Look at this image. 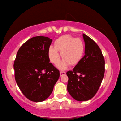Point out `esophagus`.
I'll use <instances>...</instances> for the list:
<instances>
[{"instance_id":"34e87169","label":"esophagus","mask_w":121,"mask_h":121,"mask_svg":"<svg viewBox=\"0 0 121 121\" xmlns=\"http://www.w3.org/2000/svg\"><path fill=\"white\" fill-rule=\"evenodd\" d=\"M66 74L65 72H64V71H60V76H62L65 75Z\"/></svg>"}]
</instances>
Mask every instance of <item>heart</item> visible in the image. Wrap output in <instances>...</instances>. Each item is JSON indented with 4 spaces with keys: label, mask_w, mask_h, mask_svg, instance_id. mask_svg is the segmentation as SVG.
I'll return each instance as SVG.
<instances>
[{
    "label": "heart",
    "mask_w": 121,
    "mask_h": 121,
    "mask_svg": "<svg viewBox=\"0 0 121 121\" xmlns=\"http://www.w3.org/2000/svg\"><path fill=\"white\" fill-rule=\"evenodd\" d=\"M84 44L80 38H75L71 35H64L58 38L54 42V47L48 49V56L50 61L56 64L60 60V54L63 60L58 64L60 69H64L68 64L74 66L78 64L83 58L84 53Z\"/></svg>",
    "instance_id": "b5f03b06"
}]
</instances>
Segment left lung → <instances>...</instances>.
<instances>
[{
	"label": "left lung",
	"mask_w": 121,
	"mask_h": 121,
	"mask_svg": "<svg viewBox=\"0 0 121 121\" xmlns=\"http://www.w3.org/2000/svg\"><path fill=\"white\" fill-rule=\"evenodd\" d=\"M85 55L72 71L67 72V90L73 99L86 101L92 98L100 87L104 74V58L96 42L86 34Z\"/></svg>",
	"instance_id": "obj_1"
}]
</instances>
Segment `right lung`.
Segmentation results:
<instances>
[{
  "mask_svg": "<svg viewBox=\"0 0 121 121\" xmlns=\"http://www.w3.org/2000/svg\"><path fill=\"white\" fill-rule=\"evenodd\" d=\"M52 40L47 37L30 38L21 46L14 61L15 79L30 100L40 102L50 96L60 72L49 63L48 49Z\"/></svg>",
  "mask_w": 121,
  "mask_h": 121,
  "instance_id": "right-lung-1",
  "label": "right lung"
}]
</instances>
